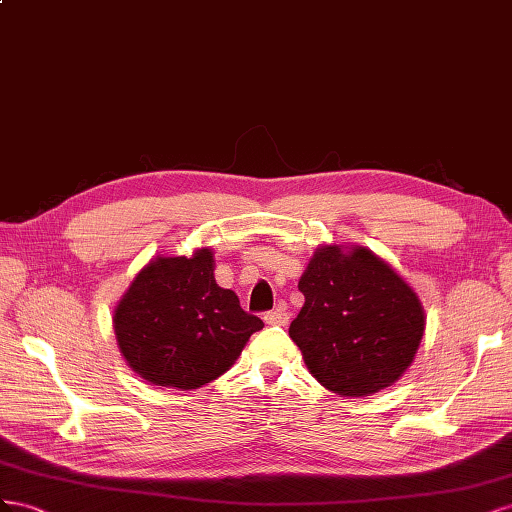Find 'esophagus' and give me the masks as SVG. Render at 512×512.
Instances as JSON below:
<instances>
[{
    "instance_id": "esophagus-1",
    "label": "esophagus",
    "mask_w": 512,
    "mask_h": 512,
    "mask_svg": "<svg viewBox=\"0 0 512 512\" xmlns=\"http://www.w3.org/2000/svg\"><path fill=\"white\" fill-rule=\"evenodd\" d=\"M264 321H266L268 326H287L289 324V315H287L285 304H279L274 311H268L264 315Z\"/></svg>"
}]
</instances>
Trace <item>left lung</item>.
Masks as SVG:
<instances>
[{"mask_svg":"<svg viewBox=\"0 0 512 512\" xmlns=\"http://www.w3.org/2000/svg\"><path fill=\"white\" fill-rule=\"evenodd\" d=\"M289 337L317 382L341 397L392 386L414 362L427 315L416 291L364 246L324 244L302 272Z\"/></svg>","mask_w":512,"mask_h":512,"instance_id":"1","label":"left lung"}]
</instances>
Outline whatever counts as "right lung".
I'll use <instances>...</instances> for the list:
<instances>
[{"label":"right lung","instance_id":"1","mask_svg":"<svg viewBox=\"0 0 512 512\" xmlns=\"http://www.w3.org/2000/svg\"><path fill=\"white\" fill-rule=\"evenodd\" d=\"M264 321L242 311L231 289L216 285L212 248L191 257L158 255L145 264L113 311L120 354L154 386L195 390L238 360Z\"/></svg>","mask_w":512,"mask_h":512}]
</instances>
